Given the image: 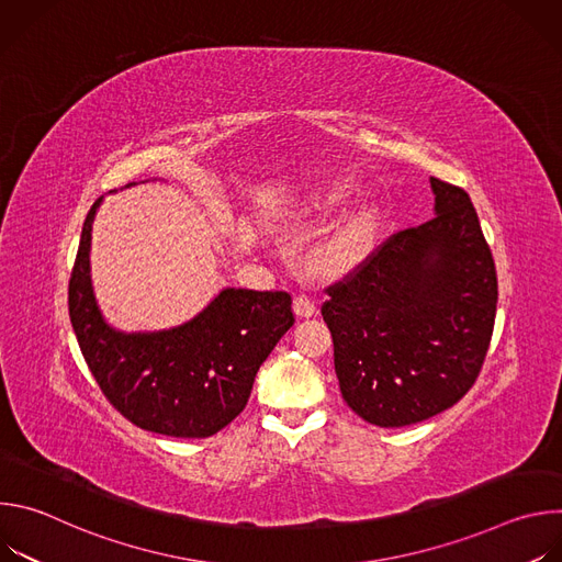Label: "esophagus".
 <instances>
[{
    "instance_id": "34e87169",
    "label": "esophagus",
    "mask_w": 562,
    "mask_h": 562,
    "mask_svg": "<svg viewBox=\"0 0 562 562\" xmlns=\"http://www.w3.org/2000/svg\"><path fill=\"white\" fill-rule=\"evenodd\" d=\"M293 308H295V313H297L300 317H311V315L317 311V304H315V300H313L311 295L300 293V295H295V300H293Z\"/></svg>"
}]
</instances>
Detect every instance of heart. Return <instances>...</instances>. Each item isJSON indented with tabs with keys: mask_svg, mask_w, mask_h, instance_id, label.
<instances>
[{
	"mask_svg": "<svg viewBox=\"0 0 562 562\" xmlns=\"http://www.w3.org/2000/svg\"><path fill=\"white\" fill-rule=\"evenodd\" d=\"M373 213L371 211H362L360 215H356L345 231H340L331 243L319 254V265L327 269H338V267H347L353 260H358L373 235Z\"/></svg>",
	"mask_w": 562,
	"mask_h": 562,
	"instance_id": "obj_1",
	"label": "heart"
}]
</instances>
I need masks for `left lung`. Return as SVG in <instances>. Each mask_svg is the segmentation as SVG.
<instances>
[{
	"mask_svg": "<svg viewBox=\"0 0 562 562\" xmlns=\"http://www.w3.org/2000/svg\"><path fill=\"white\" fill-rule=\"evenodd\" d=\"M431 189V220L395 231L325 289L342 397L375 427L453 407L494 334L498 278L477 213L464 189L438 178Z\"/></svg>",
	"mask_w": 562,
	"mask_h": 562,
	"instance_id": "1",
	"label": "left lung"
}]
</instances>
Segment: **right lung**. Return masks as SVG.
Segmentation results:
<instances>
[{
	"label": "right lung",
	"mask_w": 562,
	"mask_h": 562,
	"mask_svg": "<svg viewBox=\"0 0 562 562\" xmlns=\"http://www.w3.org/2000/svg\"><path fill=\"white\" fill-rule=\"evenodd\" d=\"M91 206L68 280L75 338L104 397L139 429L209 438L243 414L256 373L295 315L286 291H222L191 323L159 334L113 331L89 278Z\"/></svg>",
	"instance_id": "1"
}]
</instances>
